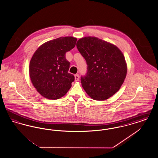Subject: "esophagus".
<instances>
[{
	"mask_svg": "<svg viewBox=\"0 0 158 158\" xmlns=\"http://www.w3.org/2000/svg\"><path fill=\"white\" fill-rule=\"evenodd\" d=\"M79 75L78 74H76L75 75V81H79Z\"/></svg>",
	"mask_w": 158,
	"mask_h": 158,
	"instance_id": "obj_1",
	"label": "esophagus"
}]
</instances>
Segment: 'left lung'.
Masks as SVG:
<instances>
[{"mask_svg": "<svg viewBox=\"0 0 158 158\" xmlns=\"http://www.w3.org/2000/svg\"><path fill=\"white\" fill-rule=\"evenodd\" d=\"M77 50L86 61L83 88L93 99L104 101L120 89L127 74L124 55L115 45L95 37L79 39Z\"/></svg>", "mask_w": 158, "mask_h": 158, "instance_id": "8db88e82", "label": "left lung"}]
</instances>
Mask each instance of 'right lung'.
<instances>
[{
	"instance_id": "1",
	"label": "right lung",
	"mask_w": 158,
	"mask_h": 158,
	"mask_svg": "<svg viewBox=\"0 0 158 158\" xmlns=\"http://www.w3.org/2000/svg\"><path fill=\"white\" fill-rule=\"evenodd\" d=\"M77 39L60 37L38 47L30 63V76L34 86L44 97L57 99L63 97L75 81L68 72L70 62L66 53L75 47Z\"/></svg>"
}]
</instances>
